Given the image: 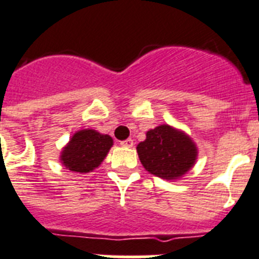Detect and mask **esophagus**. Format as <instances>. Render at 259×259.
<instances>
[{
	"label": "esophagus",
	"mask_w": 259,
	"mask_h": 259,
	"mask_svg": "<svg viewBox=\"0 0 259 259\" xmlns=\"http://www.w3.org/2000/svg\"><path fill=\"white\" fill-rule=\"evenodd\" d=\"M121 146H123V147H133V139L132 138L125 139V141L121 142Z\"/></svg>",
	"instance_id": "34e87169"
}]
</instances>
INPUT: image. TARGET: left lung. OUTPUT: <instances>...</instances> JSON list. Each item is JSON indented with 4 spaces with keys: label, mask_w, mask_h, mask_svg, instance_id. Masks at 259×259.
<instances>
[{
    "label": "left lung",
    "mask_w": 259,
    "mask_h": 259,
    "mask_svg": "<svg viewBox=\"0 0 259 259\" xmlns=\"http://www.w3.org/2000/svg\"><path fill=\"white\" fill-rule=\"evenodd\" d=\"M139 160L146 170L165 180L184 176L195 164L198 150L192 138L169 125L148 130L137 146Z\"/></svg>",
    "instance_id": "obj_1"
}]
</instances>
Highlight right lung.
<instances>
[{"mask_svg":"<svg viewBox=\"0 0 259 259\" xmlns=\"http://www.w3.org/2000/svg\"><path fill=\"white\" fill-rule=\"evenodd\" d=\"M112 145L113 139L108 134L92 129L79 130L64 147L60 160L71 172H91L102 164Z\"/></svg>","mask_w":259,"mask_h":259,"instance_id":"right-lung-1","label":"right lung"}]
</instances>
